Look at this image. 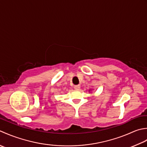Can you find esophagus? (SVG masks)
<instances>
[{
	"mask_svg": "<svg viewBox=\"0 0 147 147\" xmlns=\"http://www.w3.org/2000/svg\"><path fill=\"white\" fill-rule=\"evenodd\" d=\"M80 88V86L79 85H76L74 86V89H76V90H79Z\"/></svg>",
	"mask_w": 147,
	"mask_h": 147,
	"instance_id": "esophagus-1",
	"label": "esophagus"
}]
</instances>
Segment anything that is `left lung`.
I'll list each match as a JSON object with an SVG mask.
<instances>
[{
  "label": "left lung",
  "instance_id": "1",
  "mask_svg": "<svg viewBox=\"0 0 147 147\" xmlns=\"http://www.w3.org/2000/svg\"><path fill=\"white\" fill-rule=\"evenodd\" d=\"M91 91H92V90H91V89H89V92H90Z\"/></svg>",
  "mask_w": 147,
  "mask_h": 147
}]
</instances>
